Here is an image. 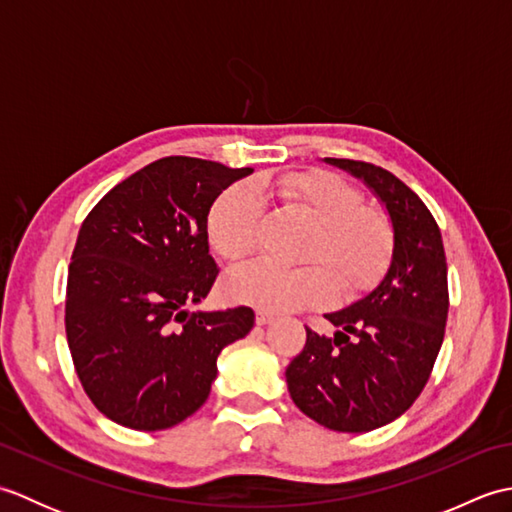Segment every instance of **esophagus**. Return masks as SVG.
Segmentation results:
<instances>
[{"label": "esophagus", "instance_id": "1", "mask_svg": "<svg viewBox=\"0 0 512 512\" xmlns=\"http://www.w3.org/2000/svg\"><path fill=\"white\" fill-rule=\"evenodd\" d=\"M273 319H275V314L273 312H266V310H257V314H255V321L259 325H266V323H270Z\"/></svg>", "mask_w": 512, "mask_h": 512}]
</instances>
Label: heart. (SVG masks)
<instances>
[{
	"instance_id": "obj_1",
	"label": "heart",
	"mask_w": 512,
	"mask_h": 512,
	"mask_svg": "<svg viewBox=\"0 0 512 512\" xmlns=\"http://www.w3.org/2000/svg\"><path fill=\"white\" fill-rule=\"evenodd\" d=\"M281 195L292 209L314 222L301 259L303 266L275 262L246 264L226 281L228 297L262 310H297L328 303L372 286L394 253L389 217L365 206V195L330 171H292L259 182ZM264 200L253 184H233L217 195L206 217L213 248L239 262L257 248Z\"/></svg>"
}]
</instances>
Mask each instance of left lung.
I'll list each match as a JSON object with an SVG mask.
<instances>
[{"mask_svg": "<svg viewBox=\"0 0 512 512\" xmlns=\"http://www.w3.org/2000/svg\"><path fill=\"white\" fill-rule=\"evenodd\" d=\"M325 160L365 180L387 206L394 253L376 290L325 314L339 332L306 328V345L286 367V380L308 418L363 433L402 416L427 385L447 325V257L438 222L394 173L363 160Z\"/></svg>", "mask_w": 512, "mask_h": 512, "instance_id": "obj_1", "label": "left lung"}]
</instances>
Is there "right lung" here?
Instances as JSON below:
<instances>
[{
  "mask_svg": "<svg viewBox=\"0 0 512 512\" xmlns=\"http://www.w3.org/2000/svg\"><path fill=\"white\" fill-rule=\"evenodd\" d=\"M250 167L167 156L105 193L81 224L65 290V336L85 394L138 431L189 418L217 356L255 323L246 306L189 312L220 273L206 217Z\"/></svg>",
  "mask_w": 512,
  "mask_h": 512,
  "instance_id": "right-lung-1",
  "label": "right lung"
}]
</instances>
